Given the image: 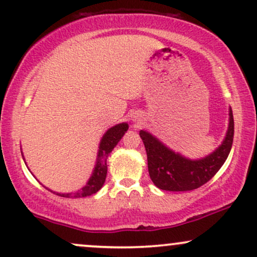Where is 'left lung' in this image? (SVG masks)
<instances>
[{
  "instance_id": "left-lung-1",
  "label": "left lung",
  "mask_w": 257,
  "mask_h": 257,
  "mask_svg": "<svg viewBox=\"0 0 257 257\" xmlns=\"http://www.w3.org/2000/svg\"><path fill=\"white\" fill-rule=\"evenodd\" d=\"M234 122L230 109V123L226 138L215 152L201 160L185 159L172 152L162 142L141 131L140 137L147 152L148 172L159 189L169 191H189L200 188L220 170L227 159L233 142Z\"/></svg>"
}]
</instances>
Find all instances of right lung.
<instances>
[{"label": "right lung", "instance_id": "right-lung-1", "mask_svg": "<svg viewBox=\"0 0 257 257\" xmlns=\"http://www.w3.org/2000/svg\"><path fill=\"white\" fill-rule=\"evenodd\" d=\"M126 131H128V124L126 123H120V124L112 126V128H110L109 131L105 133L103 139H101L100 146H99L97 165H95L93 175L89 178L87 184L81 190L76 191L74 194H57V195L63 197H86L97 193L103 187L105 178H106L107 156L113 150V147L118 144V141L122 139Z\"/></svg>", "mask_w": 257, "mask_h": 257}]
</instances>
